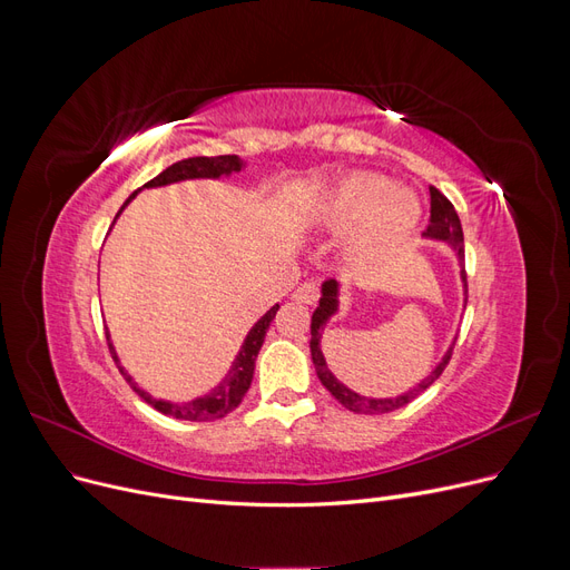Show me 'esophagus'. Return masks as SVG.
Instances as JSON below:
<instances>
[{
	"instance_id": "34e87169",
	"label": "esophagus",
	"mask_w": 570,
	"mask_h": 570,
	"mask_svg": "<svg viewBox=\"0 0 570 570\" xmlns=\"http://www.w3.org/2000/svg\"><path fill=\"white\" fill-rule=\"evenodd\" d=\"M295 297L297 302H302V304H316L318 302V297H321V289H318V285L314 283V281H304L297 289H295Z\"/></svg>"
}]
</instances>
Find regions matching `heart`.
I'll list each match as a JSON object with an SVG mask.
<instances>
[{"label":"heart","instance_id":"heart-1","mask_svg":"<svg viewBox=\"0 0 570 570\" xmlns=\"http://www.w3.org/2000/svg\"><path fill=\"white\" fill-rule=\"evenodd\" d=\"M421 206L416 197L373 174H358L342 180L323 202L318 218L327 228L356 226L352 252L377 256L402 245L416 228Z\"/></svg>","mask_w":570,"mask_h":570}]
</instances>
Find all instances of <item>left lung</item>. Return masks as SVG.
I'll list each match as a JSON object with an SVG mask.
<instances>
[{
    "label": "left lung",
    "instance_id": "left-lung-1",
    "mask_svg": "<svg viewBox=\"0 0 570 570\" xmlns=\"http://www.w3.org/2000/svg\"><path fill=\"white\" fill-rule=\"evenodd\" d=\"M423 235L425 237H433V239H444V243L452 245V249L456 252L459 264H461L463 295H465V302H469V283H465V268H463V230H461V220H459V214L454 209V204L446 199L438 187H430V220H428V228H425ZM321 292H323L321 302H318L316 312L312 316V342H308V344H312V358H314V366H316V373L321 377V383L325 385V390L331 392L344 409H350L354 413H366V416H375V413H390V411L402 409L409 402L416 400L421 392H425L430 385H433L438 377L442 375V371L446 368V364H450L452 352H454V344L450 347V352L442 356V361L433 368V373H430L425 381H421L416 387L409 390L406 394L392 396V400H371V396H361V394L352 392L350 387H344L331 371H327L323 352H321L323 325L327 323V318H331L337 312V283L335 281H325Z\"/></svg>",
    "mask_w": 570,
    "mask_h": 570
}]
</instances>
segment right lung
Listing matches in <instances>:
<instances>
[{
	"label": "right lung",
	"instance_id": "obj_1",
	"mask_svg": "<svg viewBox=\"0 0 570 570\" xmlns=\"http://www.w3.org/2000/svg\"><path fill=\"white\" fill-rule=\"evenodd\" d=\"M243 159L237 157V154H223V157H193V159H183L174 166H168L166 170H161V174L157 178H151L149 183H145V187H161V185H170V183H178V180H189V178H220V176H230V174H237V170H243ZM137 193H132L126 204L120 206V212L126 209L128 202L135 197ZM118 212V214H120ZM116 214V216H118ZM278 304L271 306V312H266L262 318H258L254 323V327L249 331V335L245 337L243 342V350H239V354L235 356L233 361V368L228 371V375L223 377L220 385L214 387L209 394L199 396V400H193L187 404H170V402H161V400H154L151 394H147L145 390L137 387V383H132V377L126 373V368L118 364V356L114 352V344H111V337L107 333V342H109V352L116 361L118 371L124 373V377L128 381V385L142 396V400L147 404H151L157 411L166 413V416H174L178 421H195V423H206V421H216V419H223L228 416V413L233 409L239 406V402H243V396L247 394L249 385H252V377H254V364H256V356H258V350H262L264 344V337H266V331L268 325L273 323L275 314H278Z\"/></svg>",
	"mask_w": 570,
	"mask_h": 570
}]
</instances>
